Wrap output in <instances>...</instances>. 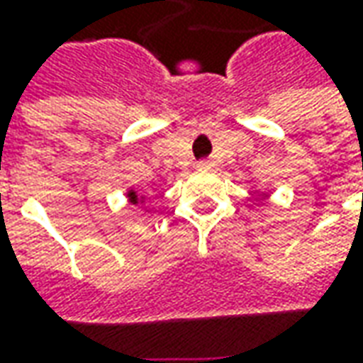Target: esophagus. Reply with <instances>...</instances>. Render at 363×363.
I'll use <instances>...</instances> for the list:
<instances>
[{
    "instance_id": "esophagus-1",
    "label": "esophagus",
    "mask_w": 363,
    "mask_h": 363,
    "mask_svg": "<svg viewBox=\"0 0 363 363\" xmlns=\"http://www.w3.org/2000/svg\"><path fill=\"white\" fill-rule=\"evenodd\" d=\"M214 165H216V163H214V161H212V160L198 161V167H200V169H212Z\"/></svg>"
}]
</instances>
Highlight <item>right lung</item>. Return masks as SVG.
<instances>
[{
  "instance_id": "add662e5",
  "label": "right lung",
  "mask_w": 363,
  "mask_h": 363,
  "mask_svg": "<svg viewBox=\"0 0 363 363\" xmlns=\"http://www.w3.org/2000/svg\"><path fill=\"white\" fill-rule=\"evenodd\" d=\"M127 198H129V202H131V203L143 202V196H137V191H135V189H131V191L127 194Z\"/></svg>"
}]
</instances>
